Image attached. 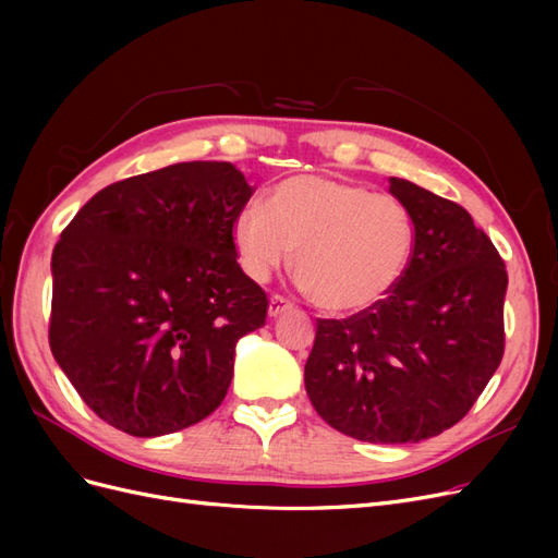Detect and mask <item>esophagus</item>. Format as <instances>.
Wrapping results in <instances>:
<instances>
[{
  "label": "esophagus",
  "mask_w": 558,
  "mask_h": 558,
  "mask_svg": "<svg viewBox=\"0 0 558 558\" xmlns=\"http://www.w3.org/2000/svg\"><path fill=\"white\" fill-rule=\"evenodd\" d=\"M291 310V302L283 295H272L269 298V316H281L283 312Z\"/></svg>",
  "instance_id": "obj_1"
}]
</instances>
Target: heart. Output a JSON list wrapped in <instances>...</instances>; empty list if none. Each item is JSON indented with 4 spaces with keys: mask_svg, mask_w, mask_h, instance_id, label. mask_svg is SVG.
Listing matches in <instances>:
<instances>
[{
    "mask_svg": "<svg viewBox=\"0 0 558 558\" xmlns=\"http://www.w3.org/2000/svg\"><path fill=\"white\" fill-rule=\"evenodd\" d=\"M244 275L267 281L295 256V277L316 307L356 314L393 293L416 248V226L396 195L363 183L302 174L279 181L263 205L232 223Z\"/></svg>",
    "mask_w": 558,
    "mask_h": 558,
    "instance_id": "b5f03b06",
    "label": "heart"
}]
</instances>
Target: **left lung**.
<instances>
[{
	"instance_id": "left-lung-1",
	"label": "left lung",
	"mask_w": 558,
	"mask_h": 558,
	"mask_svg": "<svg viewBox=\"0 0 558 558\" xmlns=\"http://www.w3.org/2000/svg\"><path fill=\"white\" fill-rule=\"evenodd\" d=\"M391 193L414 216L412 263L379 305L316 320L305 388L335 430L402 445L459 424L494 377L508 272L461 205L396 177Z\"/></svg>"
}]
</instances>
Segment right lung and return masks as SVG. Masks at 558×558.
I'll use <instances>...</instances> for the list:
<instances>
[{
  "mask_svg": "<svg viewBox=\"0 0 558 558\" xmlns=\"http://www.w3.org/2000/svg\"><path fill=\"white\" fill-rule=\"evenodd\" d=\"M251 195L230 162H179L107 185L62 230L48 344L109 426L158 437L223 402L269 310L232 244Z\"/></svg>",
  "mask_w": 558,
  "mask_h": 558,
  "instance_id": "right-lung-1",
  "label": "right lung"
}]
</instances>
